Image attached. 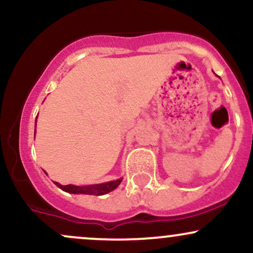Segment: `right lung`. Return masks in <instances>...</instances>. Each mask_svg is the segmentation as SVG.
<instances>
[{"mask_svg":"<svg viewBox=\"0 0 253 253\" xmlns=\"http://www.w3.org/2000/svg\"><path fill=\"white\" fill-rule=\"evenodd\" d=\"M36 123H37V120H36ZM121 181H123V178H119V179H117V181L101 183V184L83 185V187H78V185H74V184L62 185V184H59V183H58V182H54V184H56L57 187H59L62 190L66 191V193H70V194H86V195H104V194L109 193V191L114 190L115 188H118V185L120 184Z\"/></svg>","mask_w":253,"mask_h":253,"instance_id":"obj_1","label":"right lung"}]
</instances>
